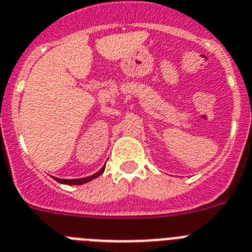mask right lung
Returning <instances> with one entry per match:
<instances>
[{"label":"right lung","instance_id":"right-lung-1","mask_svg":"<svg viewBox=\"0 0 252 252\" xmlns=\"http://www.w3.org/2000/svg\"><path fill=\"white\" fill-rule=\"evenodd\" d=\"M104 170H105V166H102L100 171L95 172V174L91 175V176H87V178H82V179H58V178H54V179H56V181H58V183L65 184V185H82V184H86L89 183V181L94 180V179L99 178L100 175L104 172Z\"/></svg>","mask_w":252,"mask_h":252}]
</instances>
